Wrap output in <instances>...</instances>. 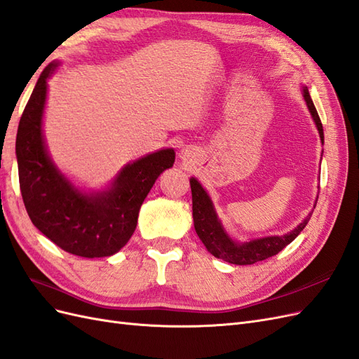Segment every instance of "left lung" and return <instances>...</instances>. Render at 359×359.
<instances>
[{"label": "left lung", "instance_id": "8db88e82", "mask_svg": "<svg viewBox=\"0 0 359 359\" xmlns=\"http://www.w3.org/2000/svg\"><path fill=\"white\" fill-rule=\"evenodd\" d=\"M302 97L307 103L313 121L319 130L320 140L323 142V127L316 107H314L311 97L309 94L307 86H302ZM190 186L193 201V222L198 236L201 238V241L212 256L235 265H253L256 262H260V260H265L271 256L277 255L301 233V231L307 226L313 214L311 211L306 219L302 220V223H299L295 229L287 232L286 235L265 236L248 243H236L223 229L208 193L203 190L201 182L196 178H190ZM314 206H316V203H314Z\"/></svg>", "mask_w": 359, "mask_h": 359}]
</instances>
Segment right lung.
Listing matches in <instances>:
<instances>
[{"mask_svg": "<svg viewBox=\"0 0 359 359\" xmlns=\"http://www.w3.org/2000/svg\"><path fill=\"white\" fill-rule=\"evenodd\" d=\"M53 61L41 72L20 116L16 136L19 186L29 219L64 252L82 257H104L119 252L133 235L140 205L163 170L173 166L172 148L160 149L121 169L112 186L83 193L53 165L43 139L48 78Z\"/></svg>", "mask_w": 359, "mask_h": 359, "instance_id": "1", "label": "right lung"}]
</instances>
